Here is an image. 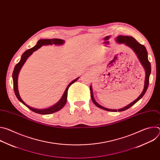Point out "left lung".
I'll list each match as a JSON object with an SVG mask.
<instances>
[{"label":"left lung","instance_id":"8db88e82","mask_svg":"<svg viewBox=\"0 0 160 160\" xmlns=\"http://www.w3.org/2000/svg\"><path fill=\"white\" fill-rule=\"evenodd\" d=\"M116 42H118V43H123L127 45V47L130 48L136 54L137 57H138V59L139 60L141 64L143 66L144 69L145 70L146 73V77H145V80H144V89L142 90V93L141 95L137 98L135 101L132 102L130 104L126 106L125 107L118 109H109L107 108H105L101 105H100L98 102H96L94 98L93 95V91H92V85H90V96H91V99H92V102L94 104L97 106L98 108H100L102 109L108 111H113V112H117V111H125L128 108H130L132 106L135 104L138 101H139L144 95L146 93V90L148 89V85H149V76L151 74V64L150 62L148 60V52L147 50L144 46L143 45H141L139 43L138 41H137L133 37H130V36H124V35H119L116 38Z\"/></svg>","mask_w":160,"mask_h":160}]
</instances>
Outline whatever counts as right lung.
I'll return each mask as SVG.
<instances>
[{"instance_id": "1", "label": "right lung", "mask_w": 160, "mask_h": 160, "mask_svg": "<svg viewBox=\"0 0 160 160\" xmlns=\"http://www.w3.org/2000/svg\"><path fill=\"white\" fill-rule=\"evenodd\" d=\"M64 43V40H63L62 39H59V38L40 39L37 42V43L35 45L33 48L26 51L23 54H22L21 58L19 61V62L14 67V71H13V73H12V80H13V87H14V90L15 95H16V98H18V99L21 102H22L25 106H26L28 108H29L30 109H31L32 111H33L35 112L41 114V115H49V114L54 113V112H57V111H59L60 109H61L64 107V106L66 104V101H67V96H68V88L70 87V86L72 84L75 83L79 78V77L73 80L72 82H71L69 83V85H68V87H66L62 96L61 97L60 100L57 103H56L53 106H52L49 108H48L37 109V108H33V107H31V106L27 105L21 98L20 96H19V94L18 86V79L19 73V72L21 69V68L22 67V66H23V64L26 62L27 59L33 54V52L38 50L39 48H40L42 46H43V45H62Z\"/></svg>"}]
</instances>
